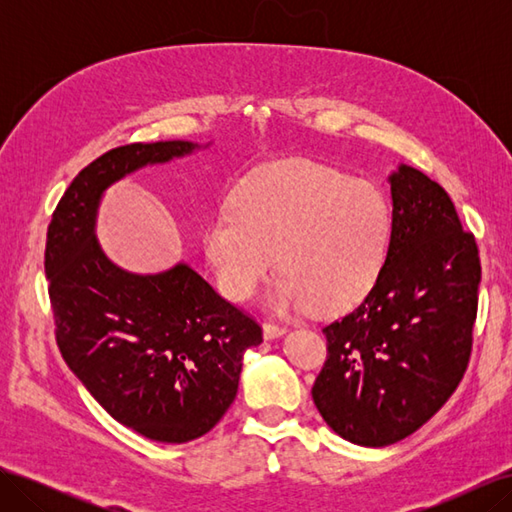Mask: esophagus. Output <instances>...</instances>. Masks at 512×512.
I'll use <instances>...</instances> for the list:
<instances>
[{"mask_svg": "<svg viewBox=\"0 0 512 512\" xmlns=\"http://www.w3.org/2000/svg\"><path fill=\"white\" fill-rule=\"evenodd\" d=\"M284 333H286V327H280V324H273V322L262 324V335H265V339H277Z\"/></svg>", "mask_w": 512, "mask_h": 512, "instance_id": "1", "label": "esophagus"}]
</instances>
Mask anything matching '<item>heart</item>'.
<instances>
[{
    "instance_id": "heart-1",
    "label": "heart",
    "mask_w": 512,
    "mask_h": 512,
    "mask_svg": "<svg viewBox=\"0 0 512 512\" xmlns=\"http://www.w3.org/2000/svg\"><path fill=\"white\" fill-rule=\"evenodd\" d=\"M391 207L367 181L307 160L247 177L205 230V252L222 292L245 301L277 265L269 292L277 312L342 314L376 286L391 239Z\"/></svg>"
}]
</instances>
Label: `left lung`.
Returning <instances> with one entry per match:
<instances>
[{
    "label": "left lung",
    "mask_w": 512,
    "mask_h": 512,
    "mask_svg": "<svg viewBox=\"0 0 512 512\" xmlns=\"http://www.w3.org/2000/svg\"><path fill=\"white\" fill-rule=\"evenodd\" d=\"M391 239L376 286L327 327L312 397L327 425L359 446H389L455 393L472 350L480 260L451 196L421 170L389 177Z\"/></svg>",
    "instance_id": "left-lung-1"
}]
</instances>
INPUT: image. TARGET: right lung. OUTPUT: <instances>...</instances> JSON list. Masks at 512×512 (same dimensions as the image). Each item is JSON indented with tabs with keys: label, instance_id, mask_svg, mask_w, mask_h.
<instances>
[{
	"label": "right lung",
	"instance_id": "add662e5",
	"mask_svg": "<svg viewBox=\"0 0 512 512\" xmlns=\"http://www.w3.org/2000/svg\"><path fill=\"white\" fill-rule=\"evenodd\" d=\"M196 149L160 141L106 151L61 196L44 250L64 361L115 421L166 444L218 425L262 329L185 262L153 275L117 267L96 239V215L108 185Z\"/></svg>",
	"mask_w": 512,
	"mask_h": 512
}]
</instances>
